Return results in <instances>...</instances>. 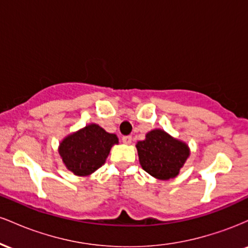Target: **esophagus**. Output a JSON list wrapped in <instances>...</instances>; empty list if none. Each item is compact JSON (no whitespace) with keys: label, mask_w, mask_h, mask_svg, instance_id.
I'll use <instances>...</instances> for the list:
<instances>
[{"label":"esophagus","mask_w":248,"mask_h":248,"mask_svg":"<svg viewBox=\"0 0 248 248\" xmlns=\"http://www.w3.org/2000/svg\"><path fill=\"white\" fill-rule=\"evenodd\" d=\"M122 142H124V143H126V144H129L130 142H132V136H130V135L124 136V138H122Z\"/></svg>","instance_id":"1"}]
</instances>
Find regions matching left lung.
Instances as JSON below:
<instances>
[{"mask_svg":"<svg viewBox=\"0 0 248 248\" xmlns=\"http://www.w3.org/2000/svg\"><path fill=\"white\" fill-rule=\"evenodd\" d=\"M139 160L144 171L158 179H170L178 175L179 169L189 157V148L161 129H154L146 140L136 144Z\"/></svg>","mask_w":248,"mask_h":248,"instance_id":"8db88e82","label":"left lung"}]
</instances>
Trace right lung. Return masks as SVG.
Segmentation results:
<instances>
[{"label": "right lung", "mask_w": 248, "mask_h": 248, "mask_svg": "<svg viewBox=\"0 0 248 248\" xmlns=\"http://www.w3.org/2000/svg\"><path fill=\"white\" fill-rule=\"evenodd\" d=\"M115 143H118L115 134L107 133L98 124H90L64 139L59 154L70 171L87 176L105 163Z\"/></svg>", "instance_id": "obj_1"}]
</instances>
